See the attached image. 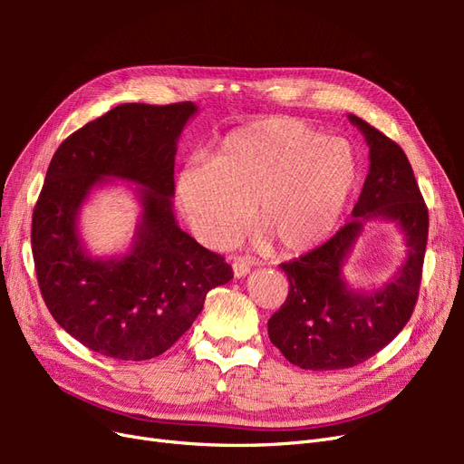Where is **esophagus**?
Returning <instances> with one entry per match:
<instances>
[{
    "label": "esophagus",
    "mask_w": 464,
    "mask_h": 464,
    "mask_svg": "<svg viewBox=\"0 0 464 464\" xmlns=\"http://www.w3.org/2000/svg\"><path fill=\"white\" fill-rule=\"evenodd\" d=\"M251 269V261L244 259V257H236L232 261V271H234V276L236 278H244Z\"/></svg>",
    "instance_id": "34e87169"
}]
</instances>
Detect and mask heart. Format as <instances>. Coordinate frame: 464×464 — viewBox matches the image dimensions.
Wrapping results in <instances>:
<instances>
[{
    "label": "heart",
    "mask_w": 464,
    "mask_h": 464,
    "mask_svg": "<svg viewBox=\"0 0 464 464\" xmlns=\"http://www.w3.org/2000/svg\"><path fill=\"white\" fill-rule=\"evenodd\" d=\"M358 181L354 150L292 118L256 120L222 139L213 160L181 168L176 195L201 240L227 247L254 224L278 254L319 246L339 224Z\"/></svg>",
    "instance_id": "heart-1"
}]
</instances>
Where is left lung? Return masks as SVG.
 Listing matches in <instances>:
<instances>
[{"label":"left lung","mask_w":464,"mask_h":464,"mask_svg":"<svg viewBox=\"0 0 464 464\" xmlns=\"http://www.w3.org/2000/svg\"><path fill=\"white\" fill-rule=\"evenodd\" d=\"M348 120L370 147V172L353 220L310 254L280 265L290 292L269 319V339L302 370L358 366L387 346L411 319L428 244V208L404 150L354 114ZM392 221L403 232L405 259L373 291H354L343 266L368 221Z\"/></svg>","instance_id":"1"}]
</instances>
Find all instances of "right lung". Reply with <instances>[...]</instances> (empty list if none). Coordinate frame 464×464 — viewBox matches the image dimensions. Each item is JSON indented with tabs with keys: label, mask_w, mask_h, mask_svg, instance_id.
<instances>
[{
	"label": "right lung",
	"mask_w": 464,
	"mask_h": 464,
	"mask_svg": "<svg viewBox=\"0 0 464 464\" xmlns=\"http://www.w3.org/2000/svg\"><path fill=\"white\" fill-rule=\"evenodd\" d=\"M198 111L193 102L120 104L69 135L48 166L31 234L38 286L53 319L102 356H160L198 319L207 292L234 276L174 215L178 139ZM114 180L136 186L142 213L123 255L92 256L80 208Z\"/></svg>",
	"instance_id": "add662e5"
}]
</instances>
